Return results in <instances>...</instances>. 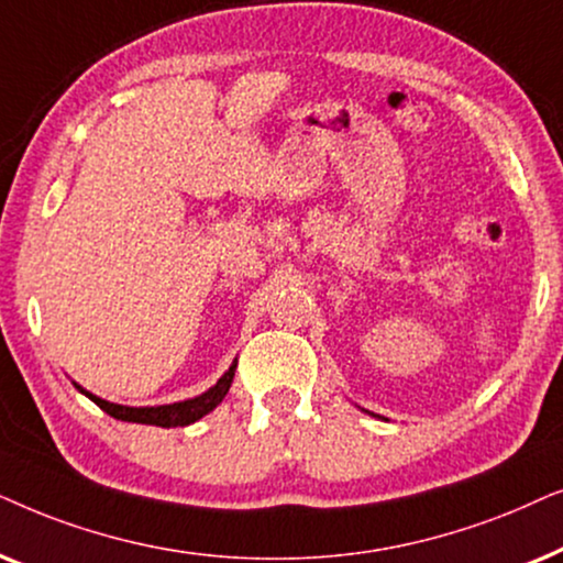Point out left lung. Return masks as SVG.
<instances>
[{"label":"left lung","mask_w":563,"mask_h":563,"mask_svg":"<svg viewBox=\"0 0 563 563\" xmlns=\"http://www.w3.org/2000/svg\"><path fill=\"white\" fill-rule=\"evenodd\" d=\"M363 411H368V409H363ZM368 415H373V411H368ZM373 417H378V415H373Z\"/></svg>","instance_id":"obj_1"}]
</instances>
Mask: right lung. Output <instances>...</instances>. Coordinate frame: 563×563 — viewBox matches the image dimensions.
Masks as SVG:
<instances>
[{
    "label": "right lung",
    "instance_id": "right-lung-1",
    "mask_svg": "<svg viewBox=\"0 0 563 563\" xmlns=\"http://www.w3.org/2000/svg\"><path fill=\"white\" fill-rule=\"evenodd\" d=\"M234 371H236V360L229 365V371L216 380V384L203 391L195 399H185V401H175V404H159V407H125V404H112L104 401L100 396H95L87 388H81L79 384L77 391H81L87 399H92L97 407L102 411H108L110 417L120 419V422H136V424H156V427H187L192 422H198L200 417H206L208 411H213L219 404L223 401V396L229 394L231 380H234Z\"/></svg>",
    "mask_w": 563,
    "mask_h": 563
}]
</instances>
